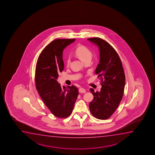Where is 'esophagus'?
I'll return each mask as SVG.
<instances>
[{
  "label": "esophagus",
  "mask_w": 155,
  "mask_h": 155,
  "mask_svg": "<svg viewBox=\"0 0 155 155\" xmlns=\"http://www.w3.org/2000/svg\"><path fill=\"white\" fill-rule=\"evenodd\" d=\"M79 92L81 93H86V90L83 88H80L79 89Z\"/></svg>",
  "instance_id": "obj_1"
}]
</instances>
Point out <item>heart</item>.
I'll list each match as a JSON object with an SVG mask.
<instances>
[{"mask_svg":"<svg viewBox=\"0 0 155 155\" xmlns=\"http://www.w3.org/2000/svg\"><path fill=\"white\" fill-rule=\"evenodd\" d=\"M74 54L84 62L87 60H91L93 55L91 51L84 45H79L77 47L74 51ZM70 63V58H67L66 59L67 65H69Z\"/></svg>","mask_w":155,"mask_h":155,"instance_id":"1","label":"heart"}]
</instances>
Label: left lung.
Here are the masks:
<instances>
[{
  "instance_id": "left-lung-1",
  "label": "left lung",
  "mask_w": 155,
  "mask_h": 155,
  "mask_svg": "<svg viewBox=\"0 0 155 155\" xmlns=\"http://www.w3.org/2000/svg\"><path fill=\"white\" fill-rule=\"evenodd\" d=\"M97 45L100 50V62L96 69L102 83L100 91L91 88L94 99L89 103L91 114L106 120L117 110L123 97L125 77L121 59L115 49L108 42L99 38H88Z\"/></svg>"
}]
</instances>
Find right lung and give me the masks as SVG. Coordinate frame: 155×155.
<instances>
[{"label":"right lung","mask_w":155,"mask_h":155,"mask_svg":"<svg viewBox=\"0 0 155 155\" xmlns=\"http://www.w3.org/2000/svg\"><path fill=\"white\" fill-rule=\"evenodd\" d=\"M75 39H56L50 43L38 57L35 69L36 89L43 101L54 116L66 118L72 113L78 90L76 86L67 88L57 81L64 69V49Z\"/></svg>","instance_id":"1"}]
</instances>
